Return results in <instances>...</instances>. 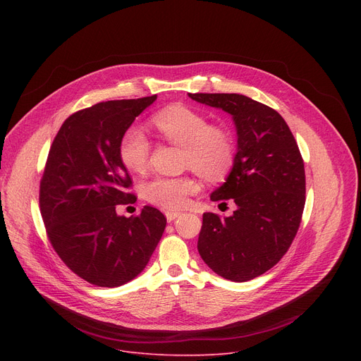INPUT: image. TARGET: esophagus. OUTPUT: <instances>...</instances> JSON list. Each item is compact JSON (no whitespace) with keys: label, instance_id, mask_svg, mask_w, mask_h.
I'll return each mask as SVG.
<instances>
[{"label":"esophagus","instance_id":"34e87169","mask_svg":"<svg viewBox=\"0 0 361 361\" xmlns=\"http://www.w3.org/2000/svg\"><path fill=\"white\" fill-rule=\"evenodd\" d=\"M180 214H181L180 212H167V213H166L167 221H169V223H171V221H173V220H176V219H177Z\"/></svg>","mask_w":361,"mask_h":361}]
</instances>
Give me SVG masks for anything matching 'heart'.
<instances>
[{"mask_svg": "<svg viewBox=\"0 0 361 361\" xmlns=\"http://www.w3.org/2000/svg\"><path fill=\"white\" fill-rule=\"evenodd\" d=\"M160 135L183 147V164L205 181H221L234 167L235 144L228 130L212 126L204 114L185 107L171 106L151 118ZM151 144L144 131L130 126L121 135L118 156L133 173L145 170ZM197 183L190 177H154L142 184L144 197L161 209L177 210L185 205L190 194L195 192Z\"/></svg>", "mask_w": 361, "mask_h": 361, "instance_id": "heart-1", "label": "heart"}]
</instances>
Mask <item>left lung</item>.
<instances>
[{"label":"left lung","instance_id":"1","mask_svg":"<svg viewBox=\"0 0 361 361\" xmlns=\"http://www.w3.org/2000/svg\"><path fill=\"white\" fill-rule=\"evenodd\" d=\"M233 116L237 154L226 183L210 198H233L237 210L221 219L202 214L197 248L219 276L243 283L274 267L290 248L305 202L304 161L284 118L241 94H188Z\"/></svg>","mask_w":361,"mask_h":361}]
</instances>
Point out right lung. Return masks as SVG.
<instances>
[{"instance_id": "right-lung-1", "label": "right lung", "mask_w": 361, "mask_h": 361, "mask_svg": "<svg viewBox=\"0 0 361 361\" xmlns=\"http://www.w3.org/2000/svg\"><path fill=\"white\" fill-rule=\"evenodd\" d=\"M156 99H113L80 110L64 121L48 152L39 183L48 240L73 273L98 287L135 279L167 224L149 205L131 217L116 212L137 200L118 156L120 138Z\"/></svg>"}]
</instances>
